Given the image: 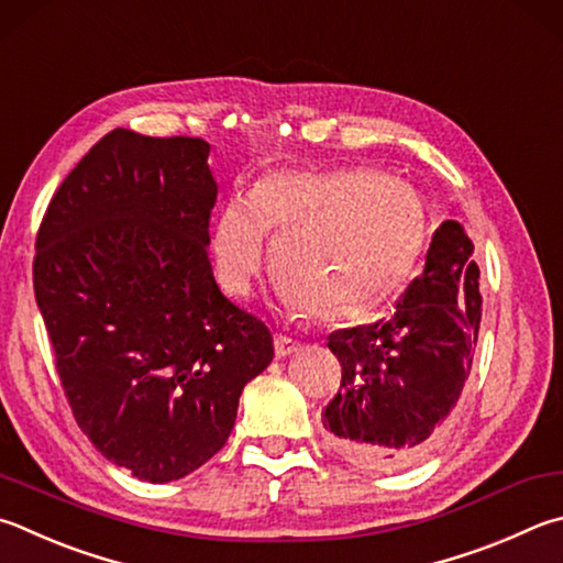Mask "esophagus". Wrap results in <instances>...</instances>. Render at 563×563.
Here are the masks:
<instances>
[{"mask_svg": "<svg viewBox=\"0 0 563 563\" xmlns=\"http://www.w3.org/2000/svg\"><path fill=\"white\" fill-rule=\"evenodd\" d=\"M300 350V342L290 340V336L285 334H275V354L278 356H290Z\"/></svg>", "mask_w": 563, "mask_h": 563, "instance_id": "esophagus-1", "label": "esophagus"}]
</instances>
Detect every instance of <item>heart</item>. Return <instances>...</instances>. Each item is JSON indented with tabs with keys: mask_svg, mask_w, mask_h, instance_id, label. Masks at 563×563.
<instances>
[{
	"mask_svg": "<svg viewBox=\"0 0 563 563\" xmlns=\"http://www.w3.org/2000/svg\"><path fill=\"white\" fill-rule=\"evenodd\" d=\"M265 236L290 314L340 324L379 312L404 288L428 239V213L411 184L369 167L285 169L251 197L221 209L211 253L223 288L246 298L258 278Z\"/></svg>",
	"mask_w": 563,
	"mask_h": 563,
	"instance_id": "heart-1",
	"label": "heart"
}]
</instances>
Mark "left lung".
I'll use <instances>...</instances> for the list:
<instances>
[{"label": "left lung", "instance_id": "8db88e82", "mask_svg": "<svg viewBox=\"0 0 563 563\" xmlns=\"http://www.w3.org/2000/svg\"><path fill=\"white\" fill-rule=\"evenodd\" d=\"M463 223L435 229L426 268L388 320L330 334L340 391L322 411L327 441L362 467L391 470L435 445L473 366L483 295Z\"/></svg>", "mask_w": 563, "mask_h": 563}]
</instances>
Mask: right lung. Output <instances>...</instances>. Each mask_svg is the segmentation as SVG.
Returning <instances> with one entry per match:
<instances>
[{"mask_svg":"<svg viewBox=\"0 0 563 563\" xmlns=\"http://www.w3.org/2000/svg\"><path fill=\"white\" fill-rule=\"evenodd\" d=\"M209 150L201 137L108 132L36 236V305L70 411L103 457L145 483L217 455L243 386L273 360L268 327L213 280Z\"/></svg>","mask_w":563,"mask_h":563,"instance_id":"1","label":"right lung"}]
</instances>
